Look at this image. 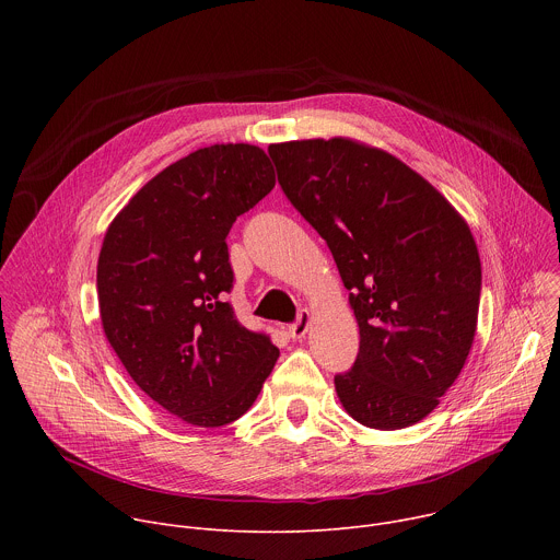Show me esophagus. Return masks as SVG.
I'll return each instance as SVG.
<instances>
[{"label": "esophagus", "mask_w": 560, "mask_h": 560, "mask_svg": "<svg viewBox=\"0 0 560 560\" xmlns=\"http://www.w3.org/2000/svg\"><path fill=\"white\" fill-rule=\"evenodd\" d=\"M307 326H310V312L307 310H299L296 322L288 328V332H290L292 339H303L305 332H307Z\"/></svg>", "instance_id": "esophagus-1"}]
</instances>
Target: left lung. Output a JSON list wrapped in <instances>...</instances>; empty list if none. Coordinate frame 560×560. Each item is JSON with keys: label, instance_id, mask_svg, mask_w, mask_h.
Masks as SVG:
<instances>
[{"label": "left lung", "instance_id": "left-lung-1", "mask_svg": "<svg viewBox=\"0 0 560 560\" xmlns=\"http://www.w3.org/2000/svg\"><path fill=\"white\" fill-rule=\"evenodd\" d=\"M268 152L350 290L361 343L335 376L341 406L374 430L419 423L460 374L476 332L481 259L465 219L385 150L335 137Z\"/></svg>", "mask_w": 560, "mask_h": 560}]
</instances>
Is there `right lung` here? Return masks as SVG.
<instances>
[{
  "label": "right lung",
  "mask_w": 560,
  "mask_h": 560,
  "mask_svg": "<svg viewBox=\"0 0 560 560\" xmlns=\"http://www.w3.org/2000/svg\"><path fill=\"white\" fill-rule=\"evenodd\" d=\"M275 188L250 143L199 148L152 177L106 230L97 261L108 343L154 404L199 428L250 410L279 350L236 322L225 236Z\"/></svg>",
  "instance_id": "right-lung-1"
}]
</instances>
